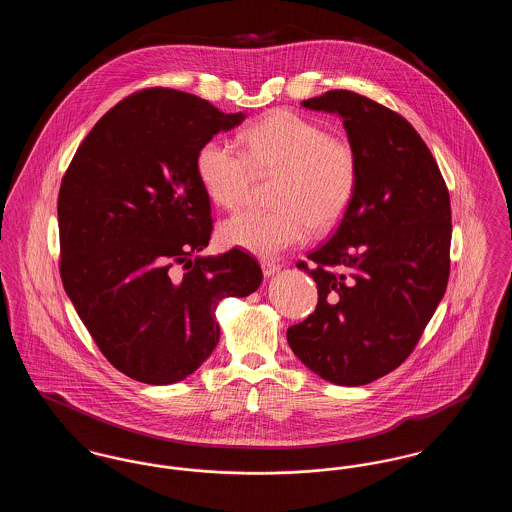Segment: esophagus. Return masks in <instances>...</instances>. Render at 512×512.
<instances>
[{
  "instance_id": "1",
  "label": "esophagus",
  "mask_w": 512,
  "mask_h": 512,
  "mask_svg": "<svg viewBox=\"0 0 512 512\" xmlns=\"http://www.w3.org/2000/svg\"><path fill=\"white\" fill-rule=\"evenodd\" d=\"M261 267H263L265 276H274L280 270V265L274 263V261H261Z\"/></svg>"
}]
</instances>
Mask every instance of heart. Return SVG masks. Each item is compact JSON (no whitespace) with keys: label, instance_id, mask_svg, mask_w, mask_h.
Segmentation results:
<instances>
[{"label":"heart","instance_id":"1","mask_svg":"<svg viewBox=\"0 0 512 512\" xmlns=\"http://www.w3.org/2000/svg\"><path fill=\"white\" fill-rule=\"evenodd\" d=\"M244 151L209 138L195 157L197 178L213 203L236 209L255 174H276L270 211H244L224 220L220 244L257 257H276L305 244L313 232L340 222L353 201L359 159L353 146L324 126L290 111L268 115L240 136Z\"/></svg>","mask_w":512,"mask_h":512}]
</instances>
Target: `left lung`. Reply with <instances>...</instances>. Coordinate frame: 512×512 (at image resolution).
I'll list each match as a JSON object with an SVG mask.
<instances>
[{
  "instance_id": "left-lung-1",
  "label": "left lung",
  "mask_w": 512,
  "mask_h": 512,
  "mask_svg": "<svg viewBox=\"0 0 512 512\" xmlns=\"http://www.w3.org/2000/svg\"><path fill=\"white\" fill-rule=\"evenodd\" d=\"M343 121L359 159L351 205L334 236L299 263L317 282L313 315L288 328L297 359L338 386H365L413 353L449 280L451 203L418 132L349 90L301 103Z\"/></svg>"
}]
</instances>
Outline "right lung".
Instances as JSON below:
<instances>
[{
    "mask_svg": "<svg viewBox=\"0 0 512 512\" xmlns=\"http://www.w3.org/2000/svg\"><path fill=\"white\" fill-rule=\"evenodd\" d=\"M244 119L186 92L142 90L99 119L63 176L61 280L99 351L128 378L167 386L190 376L219 343L220 299L261 286L259 263L242 249L197 255L213 230L197 151Z\"/></svg>",
    "mask_w": 512,
    "mask_h": 512,
    "instance_id": "1",
    "label": "right lung"
}]
</instances>
